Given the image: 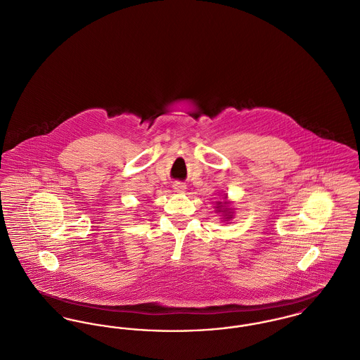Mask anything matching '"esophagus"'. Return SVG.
I'll list each match as a JSON object with an SVG mask.
<instances>
[{
	"label": "esophagus",
	"mask_w": 360,
	"mask_h": 360,
	"mask_svg": "<svg viewBox=\"0 0 360 360\" xmlns=\"http://www.w3.org/2000/svg\"><path fill=\"white\" fill-rule=\"evenodd\" d=\"M173 188H174V191L177 192L186 191V186L181 184V183H176V184L173 186Z\"/></svg>",
	"instance_id": "34e87169"
}]
</instances>
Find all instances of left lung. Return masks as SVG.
<instances>
[{"label": "left lung", "instance_id": "left-lung-1", "mask_svg": "<svg viewBox=\"0 0 360 360\" xmlns=\"http://www.w3.org/2000/svg\"><path fill=\"white\" fill-rule=\"evenodd\" d=\"M216 212L219 213L224 221H231L235 216V210L232 207V202L228 199V195L224 193V200L216 202Z\"/></svg>", "mask_w": 360, "mask_h": 360}]
</instances>
